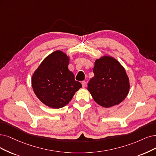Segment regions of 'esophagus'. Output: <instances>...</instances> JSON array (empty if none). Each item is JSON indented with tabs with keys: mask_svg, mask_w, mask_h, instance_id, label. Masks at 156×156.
I'll use <instances>...</instances> for the list:
<instances>
[{
	"mask_svg": "<svg viewBox=\"0 0 156 156\" xmlns=\"http://www.w3.org/2000/svg\"><path fill=\"white\" fill-rule=\"evenodd\" d=\"M82 87H85L86 85H87V82H85V81H83V82H82Z\"/></svg>",
	"mask_w": 156,
	"mask_h": 156,
	"instance_id": "1",
	"label": "esophagus"
}]
</instances>
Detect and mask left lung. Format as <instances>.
I'll use <instances>...</instances> for the list:
<instances>
[{
  "instance_id": "left-lung-1",
  "label": "left lung",
  "mask_w": 156,
  "mask_h": 156,
  "mask_svg": "<svg viewBox=\"0 0 156 156\" xmlns=\"http://www.w3.org/2000/svg\"><path fill=\"white\" fill-rule=\"evenodd\" d=\"M93 73L94 76L89 81L87 90L98 104L109 108L125 99L130 89L129 79L116 59L101 56L95 60Z\"/></svg>"
}]
</instances>
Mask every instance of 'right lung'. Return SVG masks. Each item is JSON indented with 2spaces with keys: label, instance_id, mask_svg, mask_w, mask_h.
<instances>
[{
  "label": "right lung",
  "instance_id": "1",
  "mask_svg": "<svg viewBox=\"0 0 156 156\" xmlns=\"http://www.w3.org/2000/svg\"><path fill=\"white\" fill-rule=\"evenodd\" d=\"M69 56L57 50L51 53L34 72L31 83L34 94L44 104L60 108L67 105L82 84L68 69Z\"/></svg>",
  "mask_w": 156,
  "mask_h": 156
}]
</instances>
